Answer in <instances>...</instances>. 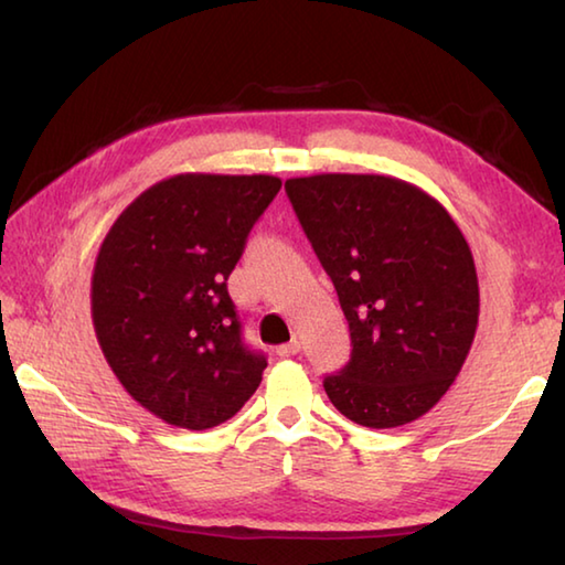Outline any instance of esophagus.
Here are the masks:
<instances>
[{"label": "esophagus", "mask_w": 565, "mask_h": 565, "mask_svg": "<svg viewBox=\"0 0 565 565\" xmlns=\"http://www.w3.org/2000/svg\"><path fill=\"white\" fill-rule=\"evenodd\" d=\"M301 351V341L299 339H291L289 343H281L279 349H276V356L281 359H289V356H296V353Z\"/></svg>", "instance_id": "esophagus-1"}]
</instances>
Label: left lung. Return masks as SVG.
<instances>
[{"mask_svg": "<svg viewBox=\"0 0 565 565\" xmlns=\"http://www.w3.org/2000/svg\"><path fill=\"white\" fill-rule=\"evenodd\" d=\"M286 194L351 331L349 363L323 379L331 404L369 428L428 414L461 371L481 309L461 228L396 177H296Z\"/></svg>", "mask_w": 565, "mask_h": 565, "instance_id": "left-lung-1", "label": "left lung"}]
</instances>
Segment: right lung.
<instances>
[{
    "label": "right lung",
    "mask_w": 565,
    "mask_h": 565,
    "mask_svg": "<svg viewBox=\"0 0 565 565\" xmlns=\"http://www.w3.org/2000/svg\"><path fill=\"white\" fill-rule=\"evenodd\" d=\"M279 189L271 174L189 171L141 191L104 236L94 333L127 394L169 426L224 424L262 384L226 279Z\"/></svg>",
    "instance_id": "right-lung-1"
}]
</instances>
